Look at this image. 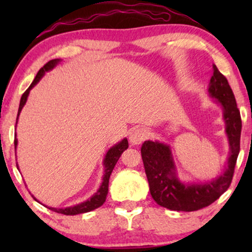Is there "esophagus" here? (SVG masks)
<instances>
[{"label": "esophagus", "instance_id": "34e87169", "mask_svg": "<svg viewBox=\"0 0 252 252\" xmlns=\"http://www.w3.org/2000/svg\"><path fill=\"white\" fill-rule=\"evenodd\" d=\"M147 130L146 128H142V127H137V128H134L132 132H130L129 135V142L134 144V146H139L143 142L144 140L147 139Z\"/></svg>", "mask_w": 252, "mask_h": 252}]
</instances>
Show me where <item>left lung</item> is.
<instances>
[{
	"label": "left lung",
	"mask_w": 252,
	"mask_h": 252,
	"mask_svg": "<svg viewBox=\"0 0 252 252\" xmlns=\"http://www.w3.org/2000/svg\"><path fill=\"white\" fill-rule=\"evenodd\" d=\"M208 92L221 105L228 136L229 157L222 174L205 184H185L178 178L170 146L158 141H146L141 148L151 196L158 205L173 211L190 212L209 206L229 188L232 182L240 153L242 122L232 88L216 65H213Z\"/></svg>",
	"instance_id": "1"
}]
</instances>
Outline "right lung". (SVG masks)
<instances>
[{
  "label": "right lung",
  "instance_id": "1",
  "mask_svg": "<svg viewBox=\"0 0 252 252\" xmlns=\"http://www.w3.org/2000/svg\"><path fill=\"white\" fill-rule=\"evenodd\" d=\"M60 62H61V60H58V58H57V60H51V61L48 62L47 64H44L43 67H41L39 72H37L36 77L34 78L33 82L31 84L30 87L26 89V92L24 93L22 98H20L18 115H17V122H18L19 113H20V111H22V109L24 108V105H25V103L27 101V97H29L31 89H32L34 86H35L37 82L40 81V79L43 77L46 72L53 70V68L56 66V65L60 63ZM17 122H16V124H17ZM17 143H18V141H17V137L15 136V149L17 148ZM127 148H128V141H127V139L122 140L119 143H117L116 146L110 148L109 151L105 155L104 161H103V165H104V175H103L102 185L99 186L98 190L96 191L91 198L87 199V201L84 202V203H80V204L74 205V206H68V208H65V209H56V208H49V209L53 210V211H55V212L62 213V215H65V216H75V215H80V213H86V212L93 211V210L97 209L101 205H103V203H104L105 199H106V195H108L110 175H111L113 167H115L117 161H118L120 155H122L124 151L127 149ZM17 168H18V165H17ZM32 197L35 199V201H37V199L34 197L33 195H32ZM37 202H39V201H37Z\"/></svg>",
  "mask_w": 252,
  "mask_h": 252
}]
</instances>
